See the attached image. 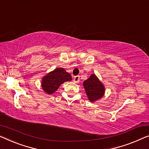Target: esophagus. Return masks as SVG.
Here are the masks:
<instances>
[{"label": "esophagus", "instance_id": "1", "mask_svg": "<svg viewBox=\"0 0 149 149\" xmlns=\"http://www.w3.org/2000/svg\"><path fill=\"white\" fill-rule=\"evenodd\" d=\"M74 81L75 83H79V75H77V76H75L74 77Z\"/></svg>", "mask_w": 149, "mask_h": 149}]
</instances>
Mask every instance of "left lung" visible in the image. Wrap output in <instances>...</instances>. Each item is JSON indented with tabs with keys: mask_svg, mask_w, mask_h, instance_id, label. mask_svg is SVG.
Returning <instances> with one entry per match:
<instances>
[{
	"mask_svg": "<svg viewBox=\"0 0 149 149\" xmlns=\"http://www.w3.org/2000/svg\"><path fill=\"white\" fill-rule=\"evenodd\" d=\"M83 85L88 98L91 102L100 100L104 95L105 88L95 74L91 75L88 79L84 81Z\"/></svg>",
	"mask_w": 149,
	"mask_h": 149,
	"instance_id": "obj_1",
	"label": "left lung"
}]
</instances>
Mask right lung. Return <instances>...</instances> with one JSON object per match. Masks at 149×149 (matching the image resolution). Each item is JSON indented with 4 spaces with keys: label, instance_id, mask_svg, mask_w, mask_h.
<instances>
[{
    "label": "right lung",
    "instance_id": "add662e5",
    "mask_svg": "<svg viewBox=\"0 0 149 149\" xmlns=\"http://www.w3.org/2000/svg\"><path fill=\"white\" fill-rule=\"evenodd\" d=\"M72 79V76L69 73L63 68H59L55 69L42 78L41 87L47 94H52L63 82Z\"/></svg>",
    "mask_w": 149,
    "mask_h": 149
}]
</instances>
